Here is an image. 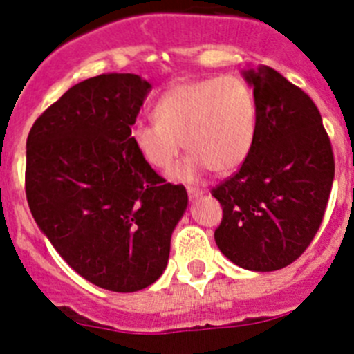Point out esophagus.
Masks as SVG:
<instances>
[{
    "instance_id": "obj_1",
    "label": "esophagus",
    "mask_w": 354,
    "mask_h": 354,
    "mask_svg": "<svg viewBox=\"0 0 354 354\" xmlns=\"http://www.w3.org/2000/svg\"><path fill=\"white\" fill-rule=\"evenodd\" d=\"M187 195H189V200H196L204 195V192L196 186H187Z\"/></svg>"
}]
</instances>
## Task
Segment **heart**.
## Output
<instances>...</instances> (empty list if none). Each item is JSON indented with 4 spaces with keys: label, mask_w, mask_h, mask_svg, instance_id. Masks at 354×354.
<instances>
[{
    "label": "heart",
    "mask_w": 354,
    "mask_h": 354,
    "mask_svg": "<svg viewBox=\"0 0 354 354\" xmlns=\"http://www.w3.org/2000/svg\"><path fill=\"white\" fill-rule=\"evenodd\" d=\"M152 122L131 127V143L150 167L167 170L180 149L189 154L170 171L179 183H193L211 168L236 171L257 138V99L239 76L207 77L171 84L154 104Z\"/></svg>",
    "instance_id": "1"
}]
</instances>
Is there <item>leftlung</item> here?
<instances>
[{"instance_id": "left-lung-1", "label": "left lung", "mask_w": 354, "mask_h": 354, "mask_svg": "<svg viewBox=\"0 0 354 354\" xmlns=\"http://www.w3.org/2000/svg\"><path fill=\"white\" fill-rule=\"evenodd\" d=\"M257 99V138L237 174L212 189L223 207L214 241L243 270L277 271L301 255L323 221L335 177L317 106L274 68L243 71Z\"/></svg>"}]
</instances>
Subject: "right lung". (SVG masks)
I'll list each match as a JSON object with an SVG mask.
<instances>
[{"label":"right lung","mask_w":354,"mask_h":354,"mask_svg":"<svg viewBox=\"0 0 354 354\" xmlns=\"http://www.w3.org/2000/svg\"><path fill=\"white\" fill-rule=\"evenodd\" d=\"M152 84L101 74L74 84L26 142V198L42 234L77 274L113 292L152 286L167 270L187 193L131 143Z\"/></svg>","instance_id":"1"}]
</instances>
